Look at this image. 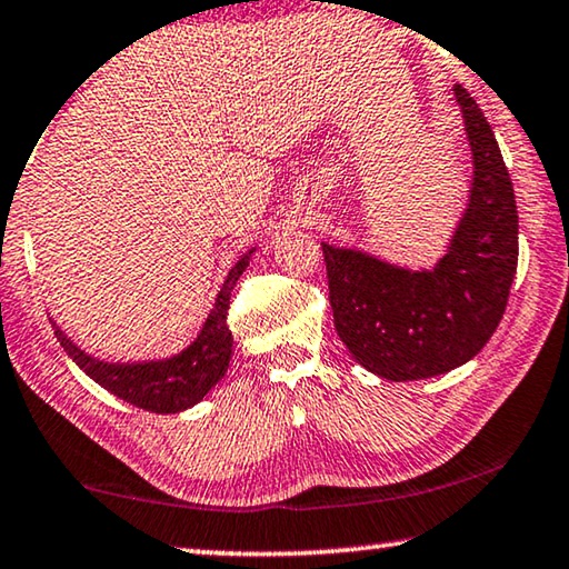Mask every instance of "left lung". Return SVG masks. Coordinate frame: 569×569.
Here are the masks:
<instances>
[{
  "mask_svg": "<svg viewBox=\"0 0 569 569\" xmlns=\"http://www.w3.org/2000/svg\"><path fill=\"white\" fill-rule=\"evenodd\" d=\"M472 151L467 208L433 269H406L323 243L339 339L357 365L392 382L428 380L480 353L506 312L518 264V210L480 107L455 87Z\"/></svg>",
  "mask_w": 569,
  "mask_h": 569,
  "instance_id": "left-lung-1",
  "label": "left lung"
}]
</instances>
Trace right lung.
<instances>
[{
	"label": "right lung",
	"mask_w": 569,
	"mask_h": 569,
	"mask_svg": "<svg viewBox=\"0 0 569 569\" xmlns=\"http://www.w3.org/2000/svg\"><path fill=\"white\" fill-rule=\"evenodd\" d=\"M253 251L257 249L243 253L233 269L228 271L202 331L174 357L148 361H102L73 343L56 326V320H51L56 339L61 341L63 351L77 361V367L84 369V375L92 377L114 398L126 400L136 408L151 410V413H179V410L192 408L228 372L230 353H233V333L228 328L230 292H233L238 277L249 267Z\"/></svg>",
	"instance_id": "add662e5"
}]
</instances>
